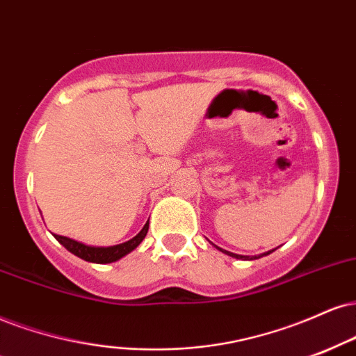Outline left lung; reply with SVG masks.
Segmentation results:
<instances>
[{
  "mask_svg": "<svg viewBox=\"0 0 356 356\" xmlns=\"http://www.w3.org/2000/svg\"><path fill=\"white\" fill-rule=\"evenodd\" d=\"M216 248H219L222 254H225V255H229V257H234V259H241V260H255V259H260V257H265V255L272 254V252H275V248H273V250L264 252V254H260V255H252V257H250V255H238V254H234V252H227V250H224V248H220V247H217V245H216Z\"/></svg>",
  "mask_w": 356,
  "mask_h": 356,
  "instance_id": "8db88e82",
  "label": "left lung"
}]
</instances>
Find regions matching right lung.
<instances>
[{"label":"right lung","instance_id":"1","mask_svg":"<svg viewBox=\"0 0 356 356\" xmlns=\"http://www.w3.org/2000/svg\"><path fill=\"white\" fill-rule=\"evenodd\" d=\"M147 230H149V220L145 222V225L140 229V232L137 234L136 237H132L131 241L118 243V245H111V247L86 245V243L74 241V238L63 237V235H56V234L54 237L63 247H66V250H70L71 254H74L76 257H79V259L86 260V262L111 264V262H118L119 259H122V257L131 254L134 248L139 247V243L143 242L145 235H147Z\"/></svg>","mask_w":356,"mask_h":356}]
</instances>
